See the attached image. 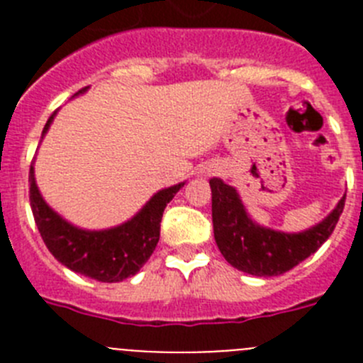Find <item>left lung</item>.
Returning <instances> with one entry per match:
<instances>
[{
	"instance_id": "left-lung-1",
	"label": "left lung",
	"mask_w": 363,
	"mask_h": 363,
	"mask_svg": "<svg viewBox=\"0 0 363 363\" xmlns=\"http://www.w3.org/2000/svg\"><path fill=\"white\" fill-rule=\"evenodd\" d=\"M209 184L218 249L233 267L255 277H280L318 251L335 230L345 205L344 196L320 223L303 233L289 234L252 221L236 189L223 184L220 178H213Z\"/></svg>"
}]
</instances>
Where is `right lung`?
Returning a JSON list of instances; mask_svg holds the SVG:
<instances>
[{"label": "right lung", "mask_w": 363, "mask_h": 363, "mask_svg": "<svg viewBox=\"0 0 363 363\" xmlns=\"http://www.w3.org/2000/svg\"><path fill=\"white\" fill-rule=\"evenodd\" d=\"M85 91L82 89L78 94ZM54 116L56 112L45 123L43 134L49 130ZM28 184L30 209L47 249L70 271L105 284L123 281L143 267L160 240V223L167 203L185 185L178 184L156 192L136 216L121 225L105 230H85L74 227L45 203L38 191L32 165Z\"/></svg>", "instance_id": "add662e5"}]
</instances>
